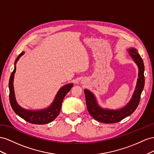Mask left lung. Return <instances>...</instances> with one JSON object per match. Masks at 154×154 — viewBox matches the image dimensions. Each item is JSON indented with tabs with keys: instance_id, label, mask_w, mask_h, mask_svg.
I'll return each instance as SVG.
<instances>
[{
	"instance_id": "obj_1",
	"label": "left lung",
	"mask_w": 154,
	"mask_h": 154,
	"mask_svg": "<svg viewBox=\"0 0 154 154\" xmlns=\"http://www.w3.org/2000/svg\"><path fill=\"white\" fill-rule=\"evenodd\" d=\"M128 51H130V55L138 66L139 78L132 97L125 107L120 109H117V110L103 109L99 106L98 104L97 103L94 94L90 91L86 89L85 90L88 111L94 119L99 122H103V123H116V122H118L126 117L130 116L131 113H133L138 106L140 99V95H141L144 86V66L143 60L138 54L137 50L135 48H130Z\"/></svg>"
}]
</instances>
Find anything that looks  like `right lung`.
<instances>
[{
    "label": "right lung",
    "mask_w": 154,
    "mask_h": 154,
    "mask_svg": "<svg viewBox=\"0 0 154 154\" xmlns=\"http://www.w3.org/2000/svg\"><path fill=\"white\" fill-rule=\"evenodd\" d=\"M24 54V52H22L19 55L15 60V64L19 60L20 57ZM16 70V66L14 71L11 73L10 81H9V88H10V102L11 106L14 111L21 118H23L26 121L29 123L35 125H45L54 121L55 119L59 116L60 113L62 103L64 97L66 96L69 90L73 87V84H68L61 88L60 90L57 94L54 101L50 107L46 109H42V110H35L30 111L21 108L19 105L17 104L14 93V74Z\"/></svg>",
    "instance_id": "1"
}]
</instances>
